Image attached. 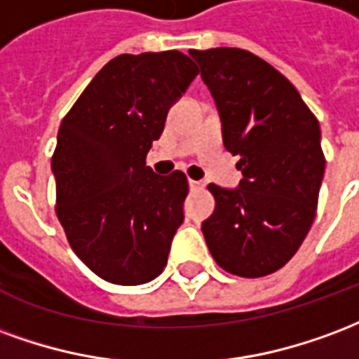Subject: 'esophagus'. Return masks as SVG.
I'll return each mask as SVG.
<instances>
[{
    "label": "esophagus",
    "instance_id": "obj_1",
    "mask_svg": "<svg viewBox=\"0 0 359 359\" xmlns=\"http://www.w3.org/2000/svg\"><path fill=\"white\" fill-rule=\"evenodd\" d=\"M201 187H203V183L197 182V180H189V189L191 191H197V189H201Z\"/></svg>",
    "mask_w": 359,
    "mask_h": 359
}]
</instances>
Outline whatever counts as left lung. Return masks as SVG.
Wrapping results in <instances>:
<instances>
[{
	"label": "left lung",
	"instance_id": "obj_1",
	"mask_svg": "<svg viewBox=\"0 0 359 359\" xmlns=\"http://www.w3.org/2000/svg\"><path fill=\"white\" fill-rule=\"evenodd\" d=\"M208 86L224 145L239 154L237 189L208 185L216 208L203 235L219 268L264 277L283 268L310 231L325 172L319 122L297 88L239 47L191 49Z\"/></svg>",
	"mask_w": 359,
	"mask_h": 359
}]
</instances>
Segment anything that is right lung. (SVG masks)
Instances as JSON below:
<instances>
[{
  "label": "right lung",
  "instance_id": "add662e5",
  "mask_svg": "<svg viewBox=\"0 0 359 359\" xmlns=\"http://www.w3.org/2000/svg\"><path fill=\"white\" fill-rule=\"evenodd\" d=\"M197 74L176 49L118 55L62 118L55 212L76 256L109 283H149L166 268L189 183L180 170L156 176L145 158Z\"/></svg>",
  "mask_w": 359,
  "mask_h": 359
}]
</instances>
